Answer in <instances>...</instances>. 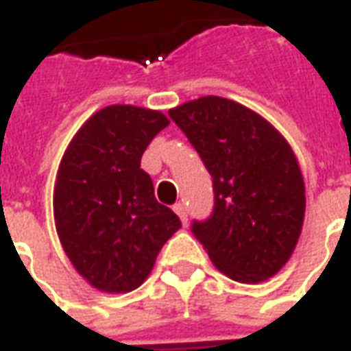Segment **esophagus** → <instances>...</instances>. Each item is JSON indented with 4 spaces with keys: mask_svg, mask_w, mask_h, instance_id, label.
Here are the masks:
<instances>
[{
    "mask_svg": "<svg viewBox=\"0 0 351 351\" xmlns=\"http://www.w3.org/2000/svg\"><path fill=\"white\" fill-rule=\"evenodd\" d=\"M173 210H175L176 215H178V217L182 219L184 225H186V223H188V212H186V206H184L182 202H176L175 206H173Z\"/></svg>",
    "mask_w": 351,
    "mask_h": 351,
    "instance_id": "obj_1",
    "label": "esophagus"
}]
</instances>
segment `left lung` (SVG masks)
Masks as SVG:
<instances>
[{
    "label": "left lung",
    "mask_w": 351,
    "mask_h": 351,
    "mask_svg": "<svg viewBox=\"0 0 351 351\" xmlns=\"http://www.w3.org/2000/svg\"><path fill=\"white\" fill-rule=\"evenodd\" d=\"M214 184V210L191 232L221 274L261 282L285 266L300 240L305 184L287 139L238 102L202 96L169 111Z\"/></svg>",
    "instance_id": "obj_1"
}]
</instances>
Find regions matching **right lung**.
Masks as SVG:
<instances>
[{"label":"right lung","mask_w":351,"mask_h":351,"mask_svg":"<svg viewBox=\"0 0 351 351\" xmlns=\"http://www.w3.org/2000/svg\"><path fill=\"white\" fill-rule=\"evenodd\" d=\"M169 124L160 111L108 106L77 130L57 171L53 217L64 253L102 292L141 287L182 223L156 201L141 156Z\"/></svg>","instance_id":"add662e5"}]
</instances>
